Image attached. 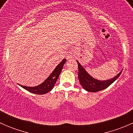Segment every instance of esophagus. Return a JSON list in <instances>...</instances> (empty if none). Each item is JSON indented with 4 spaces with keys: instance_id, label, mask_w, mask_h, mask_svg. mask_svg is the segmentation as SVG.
<instances>
[{
    "instance_id": "obj_1",
    "label": "esophagus",
    "mask_w": 133,
    "mask_h": 133,
    "mask_svg": "<svg viewBox=\"0 0 133 133\" xmlns=\"http://www.w3.org/2000/svg\"><path fill=\"white\" fill-rule=\"evenodd\" d=\"M66 57H67V59H71V58H72L71 54V53H69V54H68V55H67Z\"/></svg>"
}]
</instances>
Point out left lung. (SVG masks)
<instances>
[{"instance_id": "8db88e82", "label": "left lung", "mask_w": 133, "mask_h": 133, "mask_svg": "<svg viewBox=\"0 0 133 133\" xmlns=\"http://www.w3.org/2000/svg\"><path fill=\"white\" fill-rule=\"evenodd\" d=\"M78 68V80L85 90L89 92H98L105 89L114 82L121 75L122 70L113 78L106 80H99L92 77L81 64L76 60Z\"/></svg>"}]
</instances>
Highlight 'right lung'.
Listing matches in <instances>:
<instances>
[{
  "label": "right lung",
  "instance_id": "obj_1",
  "mask_svg": "<svg viewBox=\"0 0 133 133\" xmlns=\"http://www.w3.org/2000/svg\"><path fill=\"white\" fill-rule=\"evenodd\" d=\"M65 62H66V59H63L62 61L57 65L55 69L47 78L46 80H45V81L43 82L41 84L37 85V86L27 87L24 86V85H20V84H18V85L22 87V88L25 89V90L32 92V93L37 94V95H44V94L48 93V92H49L53 89L55 84L57 82V79H58L59 75L62 70L63 66H64Z\"/></svg>",
  "mask_w": 133,
  "mask_h": 133
}]
</instances>
